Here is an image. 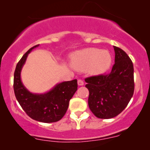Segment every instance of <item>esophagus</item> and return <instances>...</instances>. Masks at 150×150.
<instances>
[{
	"instance_id": "esophagus-1",
	"label": "esophagus",
	"mask_w": 150,
	"mask_h": 150,
	"mask_svg": "<svg viewBox=\"0 0 150 150\" xmlns=\"http://www.w3.org/2000/svg\"><path fill=\"white\" fill-rule=\"evenodd\" d=\"M77 84L79 86H82L84 85V82L82 80H77Z\"/></svg>"
}]
</instances>
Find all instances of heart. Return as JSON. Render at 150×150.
<instances>
[{
    "label": "heart",
    "instance_id": "b5f03b06",
    "mask_svg": "<svg viewBox=\"0 0 150 150\" xmlns=\"http://www.w3.org/2000/svg\"><path fill=\"white\" fill-rule=\"evenodd\" d=\"M112 63L111 53L107 50L88 48L73 53L71 65L79 71L87 70L90 75H99L106 73Z\"/></svg>",
    "mask_w": 150,
    "mask_h": 150
}]
</instances>
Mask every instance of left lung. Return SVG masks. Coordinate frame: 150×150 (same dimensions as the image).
I'll use <instances>...</instances> for the list:
<instances>
[{"instance_id": "8db88e82", "label": "left lung", "mask_w": 150, "mask_h": 150, "mask_svg": "<svg viewBox=\"0 0 150 150\" xmlns=\"http://www.w3.org/2000/svg\"><path fill=\"white\" fill-rule=\"evenodd\" d=\"M115 63L107 75L85 79L89 94L88 105L99 118L108 119L118 116L127 105L134 93L133 64L126 53L113 46Z\"/></svg>"}]
</instances>
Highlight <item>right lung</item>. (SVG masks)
<instances>
[{
	"instance_id": "obj_1",
	"label": "right lung",
	"mask_w": 150,
	"mask_h": 150,
	"mask_svg": "<svg viewBox=\"0 0 150 150\" xmlns=\"http://www.w3.org/2000/svg\"><path fill=\"white\" fill-rule=\"evenodd\" d=\"M39 46L38 44L29 49L17 64L13 88L17 100L31 118L42 123H53L61 120L66 113L70 99L77 89V81L73 80L58 83L44 94L30 92L22 84L20 75L28 54Z\"/></svg>"
}]
</instances>
